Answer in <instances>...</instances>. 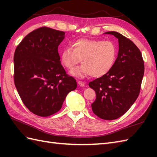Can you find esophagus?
<instances>
[{
    "label": "esophagus",
    "instance_id": "1",
    "mask_svg": "<svg viewBox=\"0 0 157 157\" xmlns=\"http://www.w3.org/2000/svg\"><path fill=\"white\" fill-rule=\"evenodd\" d=\"M81 84H82V82H81V83H79V85H80Z\"/></svg>",
    "mask_w": 157,
    "mask_h": 157
}]
</instances>
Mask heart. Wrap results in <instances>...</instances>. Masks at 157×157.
<instances>
[{
  "label": "heart",
  "instance_id": "b5f03b06",
  "mask_svg": "<svg viewBox=\"0 0 157 157\" xmlns=\"http://www.w3.org/2000/svg\"><path fill=\"white\" fill-rule=\"evenodd\" d=\"M94 59V61H102V56H101V55H97V56H95L94 57V59ZM106 66H107V64H106V63L105 61H102L101 65V66H100V69H101V71H105V70L106 68ZM89 99L91 100L92 98H91L90 97Z\"/></svg>",
  "mask_w": 157,
  "mask_h": 157
}]
</instances>
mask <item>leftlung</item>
<instances>
[{"mask_svg": "<svg viewBox=\"0 0 157 157\" xmlns=\"http://www.w3.org/2000/svg\"><path fill=\"white\" fill-rule=\"evenodd\" d=\"M65 33L41 27L29 33L14 54V82L25 106L34 114L48 117L61 109L75 79L67 74L58 46Z\"/></svg>", "mask_w": 157, "mask_h": 157, "instance_id": "1", "label": "left lung"}]
</instances>
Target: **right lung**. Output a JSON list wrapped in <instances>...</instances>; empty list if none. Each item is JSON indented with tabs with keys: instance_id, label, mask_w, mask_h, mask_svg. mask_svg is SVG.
<instances>
[{
	"instance_id": "obj_1",
	"label": "right lung",
	"mask_w": 157,
	"mask_h": 157,
	"mask_svg": "<svg viewBox=\"0 0 157 157\" xmlns=\"http://www.w3.org/2000/svg\"><path fill=\"white\" fill-rule=\"evenodd\" d=\"M105 34L118 39L117 58L106 74L90 82L89 86L96 95L92 111L102 119L113 120L124 115L137 99L144 64L140 51L132 40L117 32Z\"/></svg>"
}]
</instances>
